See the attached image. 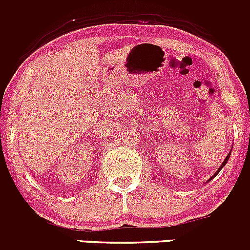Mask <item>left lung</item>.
Segmentation results:
<instances>
[{"label": "left lung", "mask_w": 250, "mask_h": 250, "mask_svg": "<svg viewBox=\"0 0 250 250\" xmlns=\"http://www.w3.org/2000/svg\"><path fill=\"white\" fill-rule=\"evenodd\" d=\"M230 151H231V150H230ZM229 156H230V152H229V154H228V156H227V158H225V159H224V161H223V164H222V165H220V167H219V169L216 170V173H215V174H214V176H215V175H218V173H219L220 170H222V169H223V167H224V165H225V164H227V163H228V160H229ZM214 176H211V178H210V179H209V180H208V182H210V180H211V179H213V178H214Z\"/></svg>", "instance_id": "1"}]
</instances>
